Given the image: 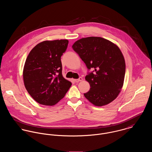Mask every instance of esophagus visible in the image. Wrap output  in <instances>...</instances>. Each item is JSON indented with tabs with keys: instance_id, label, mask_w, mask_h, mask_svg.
<instances>
[{
	"instance_id": "esophagus-1",
	"label": "esophagus",
	"mask_w": 152,
	"mask_h": 152,
	"mask_svg": "<svg viewBox=\"0 0 152 152\" xmlns=\"http://www.w3.org/2000/svg\"><path fill=\"white\" fill-rule=\"evenodd\" d=\"M83 81V78H81V77H80L78 79L75 80V82H77V83L80 82V81Z\"/></svg>"
}]
</instances>
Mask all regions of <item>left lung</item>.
<instances>
[{"label": "left lung", "instance_id": "obj_1", "mask_svg": "<svg viewBox=\"0 0 152 152\" xmlns=\"http://www.w3.org/2000/svg\"><path fill=\"white\" fill-rule=\"evenodd\" d=\"M72 47L88 69H93L86 77L91 88L85 97L98 107L112 102L121 92L125 75V61L119 47L99 37L83 38Z\"/></svg>", "mask_w": 152, "mask_h": 152}]
</instances>
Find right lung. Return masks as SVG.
Returning <instances> with one entry per match:
<instances>
[{
	"mask_svg": "<svg viewBox=\"0 0 152 152\" xmlns=\"http://www.w3.org/2000/svg\"><path fill=\"white\" fill-rule=\"evenodd\" d=\"M68 44L67 40L44 41L37 44L26 58L23 73L24 86L40 104H56L71 86L63 77L61 61Z\"/></svg>",
	"mask_w": 152,
	"mask_h": 152,
	"instance_id": "obj_1",
	"label": "right lung"
}]
</instances>
